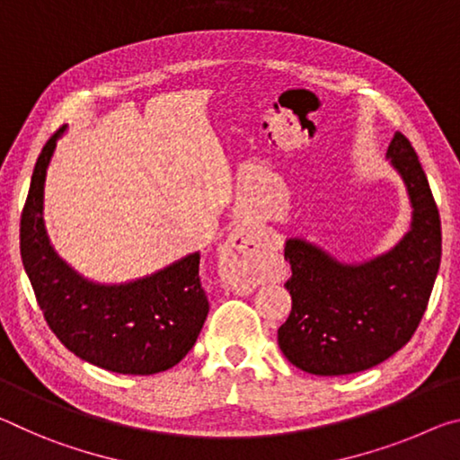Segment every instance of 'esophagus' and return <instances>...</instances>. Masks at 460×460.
<instances>
[{
    "label": "esophagus",
    "instance_id": "34e87169",
    "mask_svg": "<svg viewBox=\"0 0 460 460\" xmlns=\"http://www.w3.org/2000/svg\"><path fill=\"white\" fill-rule=\"evenodd\" d=\"M270 252V238L257 232H236L222 251V273L228 288L238 293L251 291L265 275V261Z\"/></svg>",
    "mask_w": 460,
    "mask_h": 460
}]
</instances>
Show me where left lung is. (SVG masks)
<instances>
[{
  "label": "left lung",
  "instance_id": "1",
  "mask_svg": "<svg viewBox=\"0 0 460 460\" xmlns=\"http://www.w3.org/2000/svg\"><path fill=\"white\" fill-rule=\"evenodd\" d=\"M387 159L411 203V226L391 251L341 262L304 238L285 243L291 314L277 332L291 365L334 377L367 371L395 355L416 332L440 267V214L418 155L402 132Z\"/></svg>",
  "mask_w": 460,
  "mask_h": 460
}]
</instances>
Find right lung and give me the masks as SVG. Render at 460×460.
Returning <instances> with one entry per match:
<instances>
[{"mask_svg":"<svg viewBox=\"0 0 460 460\" xmlns=\"http://www.w3.org/2000/svg\"><path fill=\"white\" fill-rule=\"evenodd\" d=\"M44 145L20 220V252L44 320L73 355L105 371L155 375L193 349L209 304L199 281V252L128 283H95L58 257L44 226V183L63 137Z\"/></svg>","mask_w":460,"mask_h":460,"instance_id":"add662e5","label":"right lung"}]
</instances>
